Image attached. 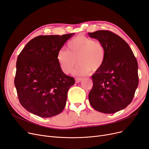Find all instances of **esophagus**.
<instances>
[{
  "label": "esophagus",
  "mask_w": 149,
  "mask_h": 149,
  "mask_svg": "<svg viewBox=\"0 0 149 149\" xmlns=\"http://www.w3.org/2000/svg\"><path fill=\"white\" fill-rule=\"evenodd\" d=\"M82 80L81 78H76L75 79V82L76 83H79L81 81V80Z\"/></svg>",
  "instance_id": "1"
}]
</instances>
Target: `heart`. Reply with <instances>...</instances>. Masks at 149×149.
<instances>
[{
    "label": "heart",
    "instance_id": "1",
    "mask_svg": "<svg viewBox=\"0 0 149 149\" xmlns=\"http://www.w3.org/2000/svg\"><path fill=\"white\" fill-rule=\"evenodd\" d=\"M106 49L101 42L85 36L73 38L67 45V50H60L56 58L65 74H69L76 65L79 64L74 73L83 76L99 70L106 60Z\"/></svg>",
    "mask_w": 149,
    "mask_h": 149
}]
</instances>
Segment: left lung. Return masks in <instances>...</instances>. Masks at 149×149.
I'll return each instance as SVG.
<instances>
[{
	"instance_id": "8db88e82",
	"label": "left lung",
	"mask_w": 149,
	"mask_h": 149,
	"mask_svg": "<svg viewBox=\"0 0 149 149\" xmlns=\"http://www.w3.org/2000/svg\"><path fill=\"white\" fill-rule=\"evenodd\" d=\"M88 35L104 45L107 53L103 66L91 76L89 103L99 112L114 113L126 108L134 97L139 83L138 62L129 45L118 35L108 30Z\"/></svg>"
}]
</instances>
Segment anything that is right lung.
Segmentation results:
<instances>
[{"mask_svg": "<svg viewBox=\"0 0 149 149\" xmlns=\"http://www.w3.org/2000/svg\"><path fill=\"white\" fill-rule=\"evenodd\" d=\"M73 35L36 36L18 55L15 85L20 103L29 112L51 118L65 107L68 91L75 80L63 72L56 56Z\"/></svg>", "mask_w": 149, "mask_h": 149, "instance_id": "obj_1", "label": "right lung"}]
</instances>
